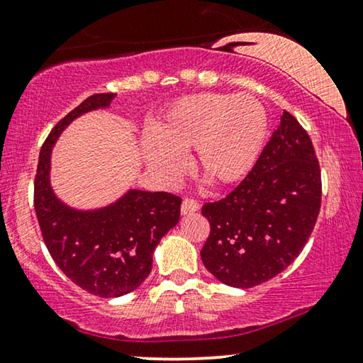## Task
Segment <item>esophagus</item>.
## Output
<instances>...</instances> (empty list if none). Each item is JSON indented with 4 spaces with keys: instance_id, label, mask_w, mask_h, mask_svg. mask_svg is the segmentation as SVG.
Listing matches in <instances>:
<instances>
[{
    "instance_id": "esophagus-1",
    "label": "esophagus",
    "mask_w": 363,
    "mask_h": 363,
    "mask_svg": "<svg viewBox=\"0 0 363 363\" xmlns=\"http://www.w3.org/2000/svg\"><path fill=\"white\" fill-rule=\"evenodd\" d=\"M200 210V205L195 200H191V198H185L182 203V215H191V213H195Z\"/></svg>"
}]
</instances>
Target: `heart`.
I'll return each mask as SVG.
<instances>
[{
	"label": "heart",
	"instance_id": "heart-1",
	"mask_svg": "<svg viewBox=\"0 0 363 363\" xmlns=\"http://www.w3.org/2000/svg\"><path fill=\"white\" fill-rule=\"evenodd\" d=\"M267 116L250 94L203 92L178 99L153 122L143 142L147 165L163 182L182 175L180 155L211 186H230L252 170L264 145Z\"/></svg>",
	"mask_w": 363,
	"mask_h": 363
}]
</instances>
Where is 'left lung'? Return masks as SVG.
<instances>
[{"mask_svg": "<svg viewBox=\"0 0 363 363\" xmlns=\"http://www.w3.org/2000/svg\"><path fill=\"white\" fill-rule=\"evenodd\" d=\"M322 183L311 137L289 112L256 165L226 198L205 203L210 236L201 261L223 284L250 289L299 256L320 210Z\"/></svg>", "mask_w": 363, "mask_h": 363, "instance_id": "obj_1", "label": "left lung"}]
</instances>
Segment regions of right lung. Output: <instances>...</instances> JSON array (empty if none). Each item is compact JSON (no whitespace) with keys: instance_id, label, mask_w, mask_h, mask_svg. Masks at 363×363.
Returning <instances> with one entry per match:
<instances>
[{"instance_id":"1","label":"right lung","mask_w":363,"mask_h":363,"mask_svg":"<svg viewBox=\"0 0 363 363\" xmlns=\"http://www.w3.org/2000/svg\"><path fill=\"white\" fill-rule=\"evenodd\" d=\"M116 94H94L56 123L39 152L34 210L54 262L74 284L99 297L135 291L152 271L153 251L180 220L182 198L167 191L128 190L111 205L76 210L51 186L56 140L82 113L107 108Z\"/></svg>"}]
</instances>
